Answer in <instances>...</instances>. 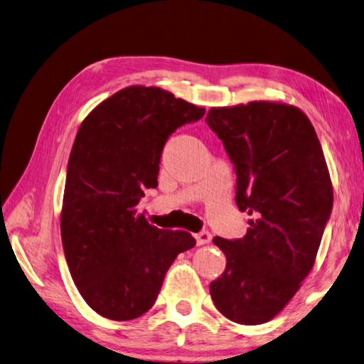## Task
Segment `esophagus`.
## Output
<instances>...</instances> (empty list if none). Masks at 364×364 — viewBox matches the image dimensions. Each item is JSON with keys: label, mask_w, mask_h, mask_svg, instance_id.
Listing matches in <instances>:
<instances>
[{"label": "esophagus", "mask_w": 364, "mask_h": 364, "mask_svg": "<svg viewBox=\"0 0 364 364\" xmlns=\"http://www.w3.org/2000/svg\"><path fill=\"white\" fill-rule=\"evenodd\" d=\"M194 237L197 240V245H207V243L211 242V234L208 230H200V232H197Z\"/></svg>", "instance_id": "34e87169"}]
</instances>
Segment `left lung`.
I'll return each instance as SVG.
<instances>
[{
	"label": "left lung",
	"instance_id": "obj_1",
	"mask_svg": "<svg viewBox=\"0 0 364 364\" xmlns=\"http://www.w3.org/2000/svg\"><path fill=\"white\" fill-rule=\"evenodd\" d=\"M205 121L234 164L237 207L253 215L243 239H213L228 262L210 294L226 318L261 325L314 267L333 210L325 156L307 116L288 105L211 108Z\"/></svg>",
	"mask_w": 364,
	"mask_h": 364
}]
</instances>
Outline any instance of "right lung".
I'll return each mask as SVG.
<instances>
[{
    "mask_svg": "<svg viewBox=\"0 0 364 364\" xmlns=\"http://www.w3.org/2000/svg\"><path fill=\"white\" fill-rule=\"evenodd\" d=\"M205 109L159 87L119 90L84 119L73 143L62 243L73 282L105 318L127 321L153 307L164 277L196 245L184 230L151 226L136 205L157 186L162 151Z\"/></svg>",
    "mask_w": 364,
    "mask_h": 364,
    "instance_id": "add662e5",
    "label": "right lung"
}]
</instances>
